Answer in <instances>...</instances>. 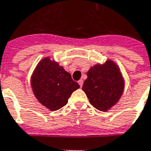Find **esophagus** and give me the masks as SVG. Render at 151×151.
Here are the masks:
<instances>
[{"label":"esophagus","instance_id":"obj_1","mask_svg":"<svg viewBox=\"0 0 151 151\" xmlns=\"http://www.w3.org/2000/svg\"><path fill=\"white\" fill-rule=\"evenodd\" d=\"M78 84H79V85H80V86H81V87L83 86V80H82V79H80V80H79V81H78Z\"/></svg>","mask_w":151,"mask_h":151}]
</instances>
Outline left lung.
Masks as SVG:
<instances>
[{"label": "left lung", "mask_w": 151, "mask_h": 151, "mask_svg": "<svg viewBox=\"0 0 151 151\" xmlns=\"http://www.w3.org/2000/svg\"><path fill=\"white\" fill-rule=\"evenodd\" d=\"M83 90L91 105L107 111L119 100L123 91V79L117 65L111 60L93 66L86 73Z\"/></svg>", "instance_id": "obj_1"}]
</instances>
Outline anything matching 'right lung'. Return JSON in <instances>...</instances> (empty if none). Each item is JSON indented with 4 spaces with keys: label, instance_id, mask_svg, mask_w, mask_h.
<instances>
[{
    "label": "right lung",
    "instance_id": "1",
    "mask_svg": "<svg viewBox=\"0 0 151 151\" xmlns=\"http://www.w3.org/2000/svg\"><path fill=\"white\" fill-rule=\"evenodd\" d=\"M31 84L39 102L53 111L65 106L71 94L80 87L69 73L50 58L39 62L32 76Z\"/></svg>",
    "mask_w": 151,
    "mask_h": 151
}]
</instances>
